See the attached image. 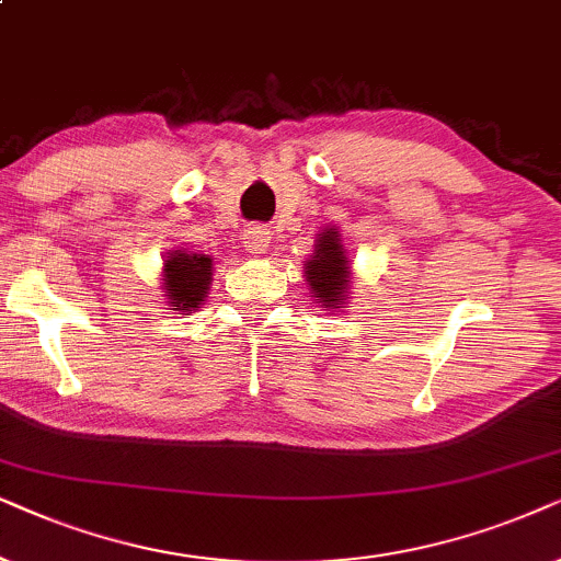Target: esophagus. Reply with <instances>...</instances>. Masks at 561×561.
Wrapping results in <instances>:
<instances>
[{"label":"esophagus","instance_id":"esophagus-1","mask_svg":"<svg viewBox=\"0 0 561 561\" xmlns=\"http://www.w3.org/2000/svg\"><path fill=\"white\" fill-rule=\"evenodd\" d=\"M272 241V233L264 226H253L243 230V245L249 253H264Z\"/></svg>","mask_w":561,"mask_h":561}]
</instances>
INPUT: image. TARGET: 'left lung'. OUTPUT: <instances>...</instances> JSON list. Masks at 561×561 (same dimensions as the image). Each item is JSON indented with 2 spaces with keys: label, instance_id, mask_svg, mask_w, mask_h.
<instances>
[{
  "label": "left lung",
  "instance_id": "left-lung-1",
  "mask_svg": "<svg viewBox=\"0 0 561 561\" xmlns=\"http://www.w3.org/2000/svg\"><path fill=\"white\" fill-rule=\"evenodd\" d=\"M305 279H308L310 293L318 297L325 308H335L341 300H346L348 287V261L341 249L339 230L328 228L320 233L316 243V253L305 264Z\"/></svg>",
  "mask_w": 561,
  "mask_h": 561
}]
</instances>
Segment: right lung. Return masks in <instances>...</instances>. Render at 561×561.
I'll return each instance as SVG.
<instances>
[{"label": "right lung", "instance_id": "1", "mask_svg": "<svg viewBox=\"0 0 561 561\" xmlns=\"http://www.w3.org/2000/svg\"><path fill=\"white\" fill-rule=\"evenodd\" d=\"M163 285L171 308L190 312L199 308L213 276V261L205 253H171L163 268Z\"/></svg>", "mask_w": 561, "mask_h": 561}]
</instances>
